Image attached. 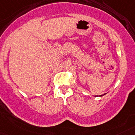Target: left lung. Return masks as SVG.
Here are the masks:
<instances>
[{
    "label": "left lung",
    "mask_w": 135,
    "mask_h": 135,
    "mask_svg": "<svg viewBox=\"0 0 135 135\" xmlns=\"http://www.w3.org/2000/svg\"><path fill=\"white\" fill-rule=\"evenodd\" d=\"M105 94H103V95H100V96H104V95H105Z\"/></svg>",
    "instance_id": "left-lung-1"
}]
</instances>
